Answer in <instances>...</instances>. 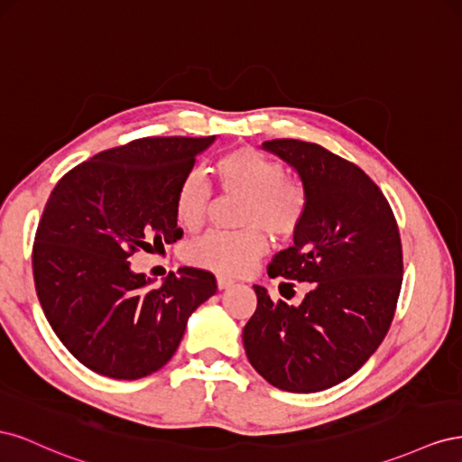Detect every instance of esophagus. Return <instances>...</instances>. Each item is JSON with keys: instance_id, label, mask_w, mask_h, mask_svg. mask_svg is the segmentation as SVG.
Instances as JSON below:
<instances>
[{"instance_id": "34e87169", "label": "esophagus", "mask_w": 462, "mask_h": 462, "mask_svg": "<svg viewBox=\"0 0 462 462\" xmlns=\"http://www.w3.org/2000/svg\"><path fill=\"white\" fill-rule=\"evenodd\" d=\"M235 282L231 277H227V275H217V287L219 289H227V287H231Z\"/></svg>"}]
</instances>
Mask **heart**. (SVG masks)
<instances>
[{
  "mask_svg": "<svg viewBox=\"0 0 462 462\" xmlns=\"http://www.w3.org/2000/svg\"><path fill=\"white\" fill-rule=\"evenodd\" d=\"M219 185L245 197L241 206V231H209L194 241L187 258L199 268L223 273H246L268 248L263 229L273 236L295 233L306 216L309 194L300 180L285 177L283 165L265 153L241 146L223 153L216 163ZM209 189L199 171L180 180L175 197V214L180 226L199 229L206 216Z\"/></svg>",
  "mask_w": 462,
  "mask_h": 462,
  "instance_id": "obj_1",
  "label": "heart"
}]
</instances>
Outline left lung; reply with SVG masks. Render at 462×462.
I'll list each match as a JSON object with an SVG mask.
<instances>
[{"mask_svg": "<svg viewBox=\"0 0 462 462\" xmlns=\"http://www.w3.org/2000/svg\"><path fill=\"white\" fill-rule=\"evenodd\" d=\"M262 148L295 167L309 194L295 245L272 258L268 275L306 282L310 291L292 306L254 285L258 306L243 343L265 382L316 393L351 377L383 341L402 283L399 227L358 165L295 138Z\"/></svg>", "mask_w": 462, "mask_h": 462, "instance_id": "left-lung-1", "label": "left lung"}]
</instances>
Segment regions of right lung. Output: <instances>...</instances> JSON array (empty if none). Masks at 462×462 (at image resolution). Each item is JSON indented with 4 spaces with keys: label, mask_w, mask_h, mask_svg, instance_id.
<instances>
[{
    "label": "right lung",
    "mask_w": 462,
    "mask_h": 462,
    "mask_svg": "<svg viewBox=\"0 0 462 462\" xmlns=\"http://www.w3.org/2000/svg\"><path fill=\"white\" fill-rule=\"evenodd\" d=\"M216 136H146L65 173L38 223L32 272L51 329L80 365L114 380L165 366L189 316L217 291L214 273L170 272L160 287L131 270L138 250L183 236L175 197Z\"/></svg>",
    "instance_id": "right-lung-1"
}]
</instances>
